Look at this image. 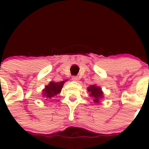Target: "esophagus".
<instances>
[{
    "label": "esophagus",
    "instance_id": "1",
    "mask_svg": "<svg viewBox=\"0 0 149 149\" xmlns=\"http://www.w3.org/2000/svg\"><path fill=\"white\" fill-rule=\"evenodd\" d=\"M72 80H73V81H78L79 80V79L78 76H73V77H72Z\"/></svg>",
    "mask_w": 149,
    "mask_h": 149
}]
</instances>
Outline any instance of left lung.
<instances>
[{
    "label": "left lung",
    "instance_id": "8db88e82",
    "mask_svg": "<svg viewBox=\"0 0 149 149\" xmlns=\"http://www.w3.org/2000/svg\"><path fill=\"white\" fill-rule=\"evenodd\" d=\"M89 92L90 97L94 98V102L95 103L100 102V100L103 97V92L102 88L100 86H97L96 85H91L87 88Z\"/></svg>",
    "mask_w": 149,
    "mask_h": 149
}]
</instances>
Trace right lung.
<instances>
[{
  "instance_id": "obj_1",
  "label": "right lung",
  "mask_w": 149,
  "mask_h": 149,
  "mask_svg": "<svg viewBox=\"0 0 149 149\" xmlns=\"http://www.w3.org/2000/svg\"><path fill=\"white\" fill-rule=\"evenodd\" d=\"M65 81H65H63L60 82H49V84L47 86H46L45 89H43V97H45L47 99H51L52 97L56 96L58 94H60Z\"/></svg>"
}]
</instances>
